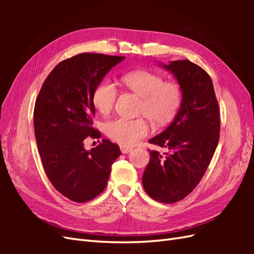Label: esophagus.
I'll return each instance as SVG.
<instances>
[{
  "label": "esophagus",
  "instance_id": "1",
  "mask_svg": "<svg viewBox=\"0 0 254 254\" xmlns=\"http://www.w3.org/2000/svg\"><path fill=\"white\" fill-rule=\"evenodd\" d=\"M120 148H121L122 153H128V152H130V151L132 150L131 147H128V146H124V145H122Z\"/></svg>",
  "mask_w": 254,
  "mask_h": 254
}]
</instances>
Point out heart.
<instances>
[{
  "label": "heart",
  "mask_w": 254,
  "mask_h": 254,
  "mask_svg": "<svg viewBox=\"0 0 254 254\" xmlns=\"http://www.w3.org/2000/svg\"><path fill=\"white\" fill-rule=\"evenodd\" d=\"M125 87L141 97L140 113L153 124L162 126L170 123L178 112L182 92L178 83L166 81L160 75L148 71H136L123 76ZM118 96V88L110 80H104L93 92V105L102 114H108ZM110 139L123 145H133L149 132V125L144 119L128 120L119 118L105 125Z\"/></svg>",
  "instance_id": "obj_1"
}]
</instances>
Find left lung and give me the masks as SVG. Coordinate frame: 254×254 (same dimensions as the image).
<instances>
[{
	"mask_svg": "<svg viewBox=\"0 0 254 254\" xmlns=\"http://www.w3.org/2000/svg\"><path fill=\"white\" fill-rule=\"evenodd\" d=\"M182 92L180 108L163 132L148 142L165 149L149 150L142 182L146 193L164 203L180 201L203 177L219 140V108L212 79L190 60L158 64Z\"/></svg>",
	"mask_w": 254,
	"mask_h": 254,
	"instance_id": "8db88e82",
	"label": "left lung"
}]
</instances>
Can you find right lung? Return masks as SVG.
Returning <instances> with one entry per match:
<instances>
[{
	"label": "right lung",
	"instance_id": "right-lung-1",
	"mask_svg": "<svg viewBox=\"0 0 254 254\" xmlns=\"http://www.w3.org/2000/svg\"><path fill=\"white\" fill-rule=\"evenodd\" d=\"M122 56L83 53L61 61L49 74L36 101L34 128L43 168L53 187L75 202H86L106 188L120 147L103 140L87 150L92 127L93 92Z\"/></svg>",
	"mask_w": 254,
	"mask_h": 254
}]
</instances>
